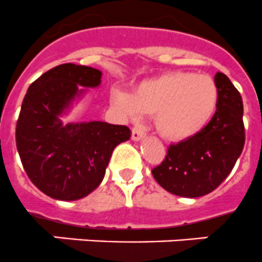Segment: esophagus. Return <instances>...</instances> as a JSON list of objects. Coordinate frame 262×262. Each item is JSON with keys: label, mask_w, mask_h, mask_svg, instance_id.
I'll use <instances>...</instances> for the list:
<instances>
[{"label": "esophagus", "mask_w": 262, "mask_h": 262, "mask_svg": "<svg viewBox=\"0 0 262 262\" xmlns=\"http://www.w3.org/2000/svg\"><path fill=\"white\" fill-rule=\"evenodd\" d=\"M144 137H145V132L142 130L141 127L135 126L132 129V140H133V141H140V140H142Z\"/></svg>", "instance_id": "esophagus-1"}]
</instances>
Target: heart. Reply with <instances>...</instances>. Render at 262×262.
<instances>
[{
	"label": "heart",
	"mask_w": 262,
	"mask_h": 262,
	"mask_svg": "<svg viewBox=\"0 0 262 262\" xmlns=\"http://www.w3.org/2000/svg\"><path fill=\"white\" fill-rule=\"evenodd\" d=\"M113 103L129 117L153 114L156 130L169 141H184L203 132L215 116L220 89L210 75L171 71L140 82L133 95L114 90Z\"/></svg>",
	"instance_id": "b5f03b06"
}]
</instances>
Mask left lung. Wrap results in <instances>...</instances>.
<instances>
[{"instance_id":"8db88e82","label":"left lung","mask_w":262,"mask_h":262,"mask_svg":"<svg viewBox=\"0 0 262 262\" xmlns=\"http://www.w3.org/2000/svg\"><path fill=\"white\" fill-rule=\"evenodd\" d=\"M214 80L220 89L215 116L205 130L172 144L165 160L152 175L168 192L184 198L207 195L231 172L245 144L241 94L222 72Z\"/></svg>"}]
</instances>
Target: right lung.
Listing matches in <instances>:
<instances>
[{
    "label": "right lung",
    "mask_w": 262,
    "mask_h": 262,
    "mask_svg": "<svg viewBox=\"0 0 262 262\" xmlns=\"http://www.w3.org/2000/svg\"><path fill=\"white\" fill-rule=\"evenodd\" d=\"M102 72L72 63L44 72L28 89L16 126V144L31 182L57 201H78L97 188L118 144L132 132L102 121L63 124L61 117ZM85 89H83L82 87Z\"/></svg>",
    "instance_id": "add662e5"
}]
</instances>
